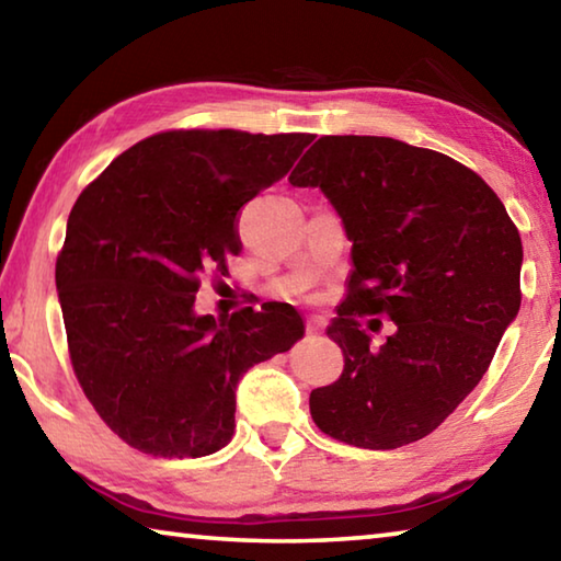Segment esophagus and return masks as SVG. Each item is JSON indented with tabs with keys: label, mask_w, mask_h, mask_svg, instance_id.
Wrapping results in <instances>:
<instances>
[{
	"label": "esophagus",
	"mask_w": 561,
	"mask_h": 561,
	"mask_svg": "<svg viewBox=\"0 0 561 561\" xmlns=\"http://www.w3.org/2000/svg\"><path fill=\"white\" fill-rule=\"evenodd\" d=\"M322 329H324V319H319V317L307 319V334H319Z\"/></svg>",
	"instance_id": "1"
}]
</instances>
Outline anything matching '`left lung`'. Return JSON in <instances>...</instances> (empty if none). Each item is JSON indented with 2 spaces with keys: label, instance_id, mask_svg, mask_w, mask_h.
Wrapping results in <instances>:
<instances>
[{
  "label": "left lung",
  "instance_id": "8db88e82",
  "mask_svg": "<svg viewBox=\"0 0 561 561\" xmlns=\"http://www.w3.org/2000/svg\"><path fill=\"white\" fill-rule=\"evenodd\" d=\"M289 182L319 186L352 242L350 295L327 327L344 371L309 394L314 424L362 449L426 437L479 385L519 312L517 227L472 169L392 137H319ZM364 313L398 324L379 351Z\"/></svg>",
  "mask_w": 561,
  "mask_h": 561
}]
</instances>
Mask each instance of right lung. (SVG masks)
Wrapping results in <instances>:
<instances>
[{
	"mask_svg": "<svg viewBox=\"0 0 561 561\" xmlns=\"http://www.w3.org/2000/svg\"><path fill=\"white\" fill-rule=\"evenodd\" d=\"M314 135L174 129L129 147L79 194L57 256L69 357L104 424L152 457H207L234 434L237 385L305 322L266 301L194 312L204 272L239 254L237 215Z\"/></svg>",
	"mask_w": 561,
	"mask_h": 561,
	"instance_id": "right-lung-1",
	"label": "right lung"
}]
</instances>
